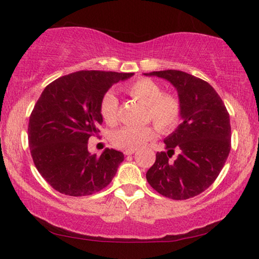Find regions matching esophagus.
I'll use <instances>...</instances> for the list:
<instances>
[{
	"label": "esophagus",
	"instance_id": "1",
	"mask_svg": "<svg viewBox=\"0 0 259 259\" xmlns=\"http://www.w3.org/2000/svg\"><path fill=\"white\" fill-rule=\"evenodd\" d=\"M123 153H125L126 155H132V154L136 153V151H125Z\"/></svg>",
	"mask_w": 259,
	"mask_h": 259
}]
</instances>
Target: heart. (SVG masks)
I'll list each match as a JSON object with an SVG mask.
<instances>
[{"label":"heart","mask_w":259,"mask_h":259,"mask_svg":"<svg viewBox=\"0 0 259 259\" xmlns=\"http://www.w3.org/2000/svg\"><path fill=\"white\" fill-rule=\"evenodd\" d=\"M126 93L147 106L148 119L161 132L175 128L180 116V105L176 98L164 94L162 88L151 79H139L125 88ZM119 101L114 93L108 92L101 99L100 113L108 125L118 119ZM154 138V130L150 126H125L112 133V144L120 150L136 151Z\"/></svg>","instance_id":"heart-1"}]
</instances>
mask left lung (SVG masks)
<instances>
[{
	"label": "left lung",
	"mask_w": 259,
	"mask_h": 259,
	"mask_svg": "<svg viewBox=\"0 0 259 259\" xmlns=\"http://www.w3.org/2000/svg\"><path fill=\"white\" fill-rule=\"evenodd\" d=\"M165 79L176 88L182 123L165 138L166 152L155 154L146 173L153 189L164 197L184 200L212 185L231 148L230 115L224 102L206 81L180 70L145 73ZM180 154L170 160L174 150Z\"/></svg>",
	"instance_id": "obj_1"
}]
</instances>
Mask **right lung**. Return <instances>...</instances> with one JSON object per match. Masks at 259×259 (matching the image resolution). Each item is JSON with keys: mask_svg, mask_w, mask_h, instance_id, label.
<instances>
[{"mask_svg": "<svg viewBox=\"0 0 259 259\" xmlns=\"http://www.w3.org/2000/svg\"><path fill=\"white\" fill-rule=\"evenodd\" d=\"M134 73L80 70L49 83L34 106L28 126L37 171L60 193L91 196L105 189L123 161L122 152L88 151V139L102 123L101 99L113 84Z\"/></svg>", "mask_w": 259, "mask_h": 259, "instance_id": "add662e5", "label": "right lung"}]
</instances>
